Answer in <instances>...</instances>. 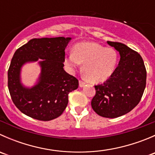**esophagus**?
Returning a JSON list of instances; mask_svg holds the SVG:
<instances>
[{
    "mask_svg": "<svg viewBox=\"0 0 155 155\" xmlns=\"http://www.w3.org/2000/svg\"><path fill=\"white\" fill-rule=\"evenodd\" d=\"M85 84H86V83H85V82H83V81H82V80L79 81V86H80V87L85 86Z\"/></svg>",
    "mask_w": 155,
    "mask_h": 155,
    "instance_id": "34e87169",
    "label": "esophagus"
}]
</instances>
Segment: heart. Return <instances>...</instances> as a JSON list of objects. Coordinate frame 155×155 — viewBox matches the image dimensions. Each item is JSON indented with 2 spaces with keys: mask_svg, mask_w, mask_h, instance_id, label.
I'll return each instance as SVG.
<instances>
[{
  "mask_svg": "<svg viewBox=\"0 0 155 155\" xmlns=\"http://www.w3.org/2000/svg\"><path fill=\"white\" fill-rule=\"evenodd\" d=\"M118 54L113 48H107L94 42L77 43L73 51L65 57L69 68H78L83 63L82 70L89 82L97 83L109 79L118 64Z\"/></svg>",
  "mask_w": 155,
  "mask_h": 155,
  "instance_id": "obj_1",
  "label": "heart"
}]
</instances>
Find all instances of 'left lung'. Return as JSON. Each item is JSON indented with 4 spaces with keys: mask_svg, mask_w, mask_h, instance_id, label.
Wrapping results in <instances>:
<instances>
[{
    "mask_svg": "<svg viewBox=\"0 0 155 155\" xmlns=\"http://www.w3.org/2000/svg\"><path fill=\"white\" fill-rule=\"evenodd\" d=\"M107 43L119 51L121 58L112 76L103 84L94 85L96 94L91 107L97 115L114 118L138 105L146 85V69L137 51L118 42Z\"/></svg>",
    "mask_w": 155,
    "mask_h": 155,
    "instance_id": "left-lung-1",
    "label": "left lung"
}]
</instances>
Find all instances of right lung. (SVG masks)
Instances as JSON below:
<instances>
[{
    "mask_svg": "<svg viewBox=\"0 0 155 155\" xmlns=\"http://www.w3.org/2000/svg\"><path fill=\"white\" fill-rule=\"evenodd\" d=\"M70 37L32 39L15 51L8 70V88L15 106L22 113L40 121L60 116L68 104V94L79 80L64 70L65 48ZM42 68L38 83L31 89L20 82L21 66L38 59Z\"/></svg>",
    "mask_w": 155,
    "mask_h": 155,
    "instance_id": "obj_1",
    "label": "right lung"
}]
</instances>
